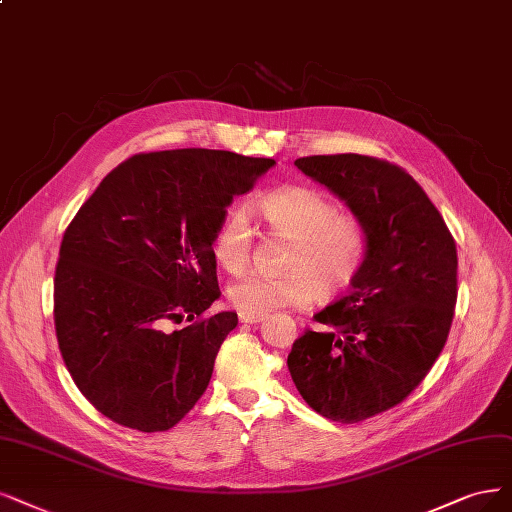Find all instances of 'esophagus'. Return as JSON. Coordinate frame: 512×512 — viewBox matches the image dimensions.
I'll list each match as a JSON object with an SVG mask.
<instances>
[{"label": "esophagus", "mask_w": 512, "mask_h": 512, "mask_svg": "<svg viewBox=\"0 0 512 512\" xmlns=\"http://www.w3.org/2000/svg\"><path fill=\"white\" fill-rule=\"evenodd\" d=\"M238 318H240V323L255 325V323H261V320H263V314H246V312H238Z\"/></svg>", "instance_id": "1"}]
</instances>
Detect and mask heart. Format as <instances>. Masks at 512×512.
I'll use <instances>...</instances> for the list:
<instances>
[{
    "instance_id": "heart-1",
    "label": "heart",
    "mask_w": 512,
    "mask_h": 512,
    "mask_svg": "<svg viewBox=\"0 0 512 512\" xmlns=\"http://www.w3.org/2000/svg\"><path fill=\"white\" fill-rule=\"evenodd\" d=\"M257 213L276 238L289 240L282 276L249 274L227 291L232 306L246 314L308 308L352 287L367 259V232L354 217L308 187L276 189L257 202ZM255 232L244 211L227 213L213 236L219 268L242 274L251 263Z\"/></svg>"
}]
</instances>
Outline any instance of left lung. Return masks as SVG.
Segmentation results:
<instances>
[{"label":"left lung","mask_w":512,"mask_h":512,"mask_svg":"<svg viewBox=\"0 0 512 512\" xmlns=\"http://www.w3.org/2000/svg\"><path fill=\"white\" fill-rule=\"evenodd\" d=\"M295 166L342 198L367 232L352 291L314 314L287 365L304 401L342 424L384 413L422 384L451 329L458 253L449 227L405 168L361 154Z\"/></svg>","instance_id":"8db88e82"}]
</instances>
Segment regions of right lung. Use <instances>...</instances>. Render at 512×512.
<instances>
[{
    "instance_id": "add662e5",
    "label": "right lung",
    "mask_w": 512,
    "mask_h": 512,
    "mask_svg": "<svg viewBox=\"0 0 512 512\" xmlns=\"http://www.w3.org/2000/svg\"><path fill=\"white\" fill-rule=\"evenodd\" d=\"M272 158L221 149L137 154L94 189L63 234L54 329L75 386L105 418L141 432L179 424L211 382L236 312L219 299L213 236ZM190 325L166 332L168 322Z\"/></svg>"
}]
</instances>
